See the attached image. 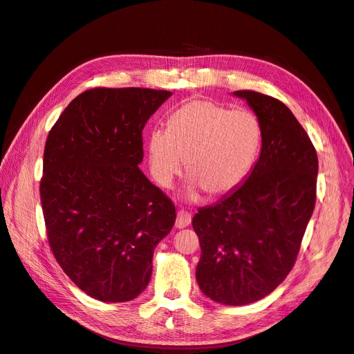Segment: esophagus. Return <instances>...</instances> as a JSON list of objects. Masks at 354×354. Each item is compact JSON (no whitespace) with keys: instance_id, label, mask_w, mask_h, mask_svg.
Here are the masks:
<instances>
[{"instance_id":"obj_1","label":"esophagus","mask_w":354,"mask_h":354,"mask_svg":"<svg viewBox=\"0 0 354 354\" xmlns=\"http://www.w3.org/2000/svg\"><path fill=\"white\" fill-rule=\"evenodd\" d=\"M190 223H192V216H190V214H189L187 211H185V209H180V211L177 212L176 227L183 229V227H187Z\"/></svg>"}]
</instances>
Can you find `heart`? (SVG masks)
Wrapping results in <instances>:
<instances>
[{"mask_svg":"<svg viewBox=\"0 0 354 354\" xmlns=\"http://www.w3.org/2000/svg\"><path fill=\"white\" fill-rule=\"evenodd\" d=\"M260 140V125L251 112L192 100L169 115L167 130L149 136V167L156 183L169 187L186 159L187 198L196 199L202 189L224 196L243 183Z\"/></svg>","mask_w":354,"mask_h":354,"instance_id":"heart-1","label":"heart"}]
</instances>
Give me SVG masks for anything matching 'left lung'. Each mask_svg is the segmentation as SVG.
I'll return each mask as SVG.
<instances>
[{
  "label": "left lung",
  "mask_w": 354,
  "mask_h": 354,
  "mask_svg": "<svg viewBox=\"0 0 354 354\" xmlns=\"http://www.w3.org/2000/svg\"><path fill=\"white\" fill-rule=\"evenodd\" d=\"M257 115L261 152L250 176L192 220L201 259L196 281L212 301L255 303L291 272L316 202L317 155L304 128L270 95L241 90Z\"/></svg>",
  "instance_id": "8db88e82"
}]
</instances>
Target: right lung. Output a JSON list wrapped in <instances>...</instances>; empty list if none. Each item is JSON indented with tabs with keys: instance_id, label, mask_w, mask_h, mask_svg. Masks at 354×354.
Masks as SVG:
<instances>
[{
	"instance_id": "obj_1",
	"label": "right lung",
	"mask_w": 354,
	"mask_h": 354,
	"mask_svg": "<svg viewBox=\"0 0 354 354\" xmlns=\"http://www.w3.org/2000/svg\"><path fill=\"white\" fill-rule=\"evenodd\" d=\"M171 91L91 88L48 133L39 195L57 263L87 295L125 303L152 276L176 207L138 168L142 131Z\"/></svg>"
}]
</instances>
